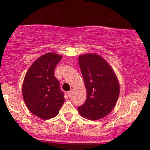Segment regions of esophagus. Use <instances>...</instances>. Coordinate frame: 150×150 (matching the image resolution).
I'll return each mask as SVG.
<instances>
[{
	"instance_id": "obj_1",
	"label": "esophagus",
	"mask_w": 150,
	"mask_h": 150,
	"mask_svg": "<svg viewBox=\"0 0 150 150\" xmlns=\"http://www.w3.org/2000/svg\"><path fill=\"white\" fill-rule=\"evenodd\" d=\"M67 94H68V96H72V90H70V91H68Z\"/></svg>"
}]
</instances>
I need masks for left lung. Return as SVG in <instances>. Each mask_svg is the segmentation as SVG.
Wrapping results in <instances>:
<instances>
[{"instance_id": "8db88e82", "label": "left lung", "mask_w": 150, "mask_h": 150, "mask_svg": "<svg viewBox=\"0 0 150 150\" xmlns=\"http://www.w3.org/2000/svg\"><path fill=\"white\" fill-rule=\"evenodd\" d=\"M78 63L87 92L85 103L78 107V112L91 120L103 118L113 110L120 94L115 72L96 54L80 55Z\"/></svg>"}]
</instances>
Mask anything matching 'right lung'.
<instances>
[{
  "label": "right lung",
  "mask_w": 150,
  "mask_h": 150,
  "mask_svg": "<svg viewBox=\"0 0 150 150\" xmlns=\"http://www.w3.org/2000/svg\"><path fill=\"white\" fill-rule=\"evenodd\" d=\"M62 56L48 52L38 58L28 69L22 83V96L30 112L43 120L59 114L65 99L54 69Z\"/></svg>",
  "instance_id": "add662e5"
}]
</instances>
